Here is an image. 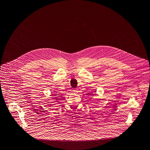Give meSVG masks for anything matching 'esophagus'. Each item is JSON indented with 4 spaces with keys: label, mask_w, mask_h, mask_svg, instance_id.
Listing matches in <instances>:
<instances>
[{
    "label": "esophagus",
    "mask_w": 150,
    "mask_h": 150,
    "mask_svg": "<svg viewBox=\"0 0 150 150\" xmlns=\"http://www.w3.org/2000/svg\"><path fill=\"white\" fill-rule=\"evenodd\" d=\"M73 92L74 93H77V92H79V91H78L77 89H73Z\"/></svg>",
    "instance_id": "obj_1"
}]
</instances>
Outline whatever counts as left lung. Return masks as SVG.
<instances>
[{
    "instance_id": "8db88e82",
    "label": "left lung",
    "mask_w": 150,
    "mask_h": 150,
    "mask_svg": "<svg viewBox=\"0 0 150 150\" xmlns=\"http://www.w3.org/2000/svg\"><path fill=\"white\" fill-rule=\"evenodd\" d=\"M91 95L93 96V95H93V94H91Z\"/></svg>"
}]
</instances>
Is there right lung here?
<instances>
[{"instance_id":"add662e5","label":"right lung","mask_w":150,"mask_h":150,"mask_svg":"<svg viewBox=\"0 0 150 150\" xmlns=\"http://www.w3.org/2000/svg\"><path fill=\"white\" fill-rule=\"evenodd\" d=\"M59 95H57V94H53V95H52V96H53L52 98H53V99H56V100H58L59 98H58V97H59V96H58Z\"/></svg>"}]
</instances>
